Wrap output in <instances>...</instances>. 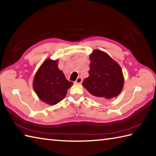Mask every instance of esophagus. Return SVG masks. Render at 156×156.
<instances>
[{"mask_svg": "<svg viewBox=\"0 0 156 156\" xmlns=\"http://www.w3.org/2000/svg\"><path fill=\"white\" fill-rule=\"evenodd\" d=\"M82 82V78L80 77V76H79V77L76 79V80L75 81L76 83H78V84H80Z\"/></svg>", "mask_w": 156, "mask_h": 156, "instance_id": "1", "label": "esophagus"}]
</instances>
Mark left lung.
<instances>
[{
    "instance_id": "left-lung-1",
    "label": "left lung",
    "mask_w": 156,
    "mask_h": 156,
    "mask_svg": "<svg viewBox=\"0 0 156 156\" xmlns=\"http://www.w3.org/2000/svg\"><path fill=\"white\" fill-rule=\"evenodd\" d=\"M89 76L83 87L99 101L118 96L122 90L124 77L120 66L108 54L94 50L90 55Z\"/></svg>"
}]
</instances>
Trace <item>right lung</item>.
Listing matches in <instances>:
<instances>
[{"instance_id": "add662e5", "label": "right lung", "mask_w": 156, "mask_h": 156, "mask_svg": "<svg viewBox=\"0 0 156 156\" xmlns=\"http://www.w3.org/2000/svg\"><path fill=\"white\" fill-rule=\"evenodd\" d=\"M57 66L56 60H46L36 72L33 81L36 94L47 104L55 105L62 101L73 84L72 82L67 80Z\"/></svg>"}]
</instances>
